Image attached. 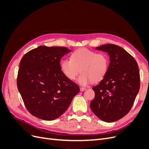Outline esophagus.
<instances>
[{
	"label": "esophagus",
	"instance_id": "34e87169",
	"mask_svg": "<svg viewBox=\"0 0 149 149\" xmlns=\"http://www.w3.org/2000/svg\"><path fill=\"white\" fill-rule=\"evenodd\" d=\"M86 89V88H83V87L80 88V91H85Z\"/></svg>",
	"mask_w": 149,
	"mask_h": 149
}]
</instances>
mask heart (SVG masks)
<instances>
[{
    "label": "heart",
    "instance_id": "heart-1",
    "mask_svg": "<svg viewBox=\"0 0 149 149\" xmlns=\"http://www.w3.org/2000/svg\"><path fill=\"white\" fill-rule=\"evenodd\" d=\"M60 67L63 73L71 80L76 78L80 70L81 74L77 81L81 85L87 86L104 78L109 68V58L104 53L82 48L72 53L71 59L63 60Z\"/></svg>",
    "mask_w": 149,
    "mask_h": 149
}]
</instances>
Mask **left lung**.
Listing matches in <instances>:
<instances>
[{"label":"left lung","mask_w":149,"mask_h":149,"mask_svg":"<svg viewBox=\"0 0 149 149\" xmlns=\"http://www.w3.org/2000/svg\"><path fill=\"white\" fill-rule=\"evenodd\" d=\"M110 58L106 75L93 87L95 97L90 107L98 118L112 123L123 118L131 109L140 89L138 65L124 48L114 44L96 47Z\"/></svg>","instance_id":"left-lung-1"}]
</instances>
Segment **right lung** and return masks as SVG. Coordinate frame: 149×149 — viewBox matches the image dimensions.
<instances>
[{
    "label": "right lung",
    "mask_w": 149,
    "mask_h": 149,
    "mask_svg": "<svg viewBox=\"0 0 149 149\" xmlns=\"http://www.w3.org/2000/svg\"><path fill=\"white\" fill-rule=\"evenodd\" d=\"M71 50L66 47L40 46L22 57L17 88L31 114L43 120L59 118L67 110L79 88L61 70V58Z\"/></svg>",
    "instance_id": "right-lung-1"
}]
</instances>
